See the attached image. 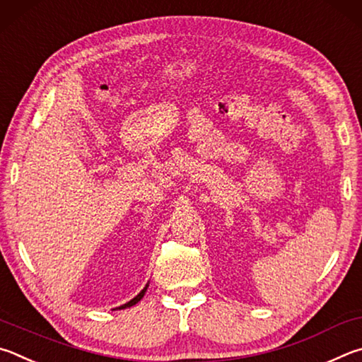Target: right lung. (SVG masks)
I'll use <instances>...</instances> for the list:
<instances>
[{
    "instance_id": "obj_1",
    "label": "right lung",
    "mask_w": 362,
    "mask_h": 362,
    "mask_svg": "<svg viewBox=\"0 0 362 362\" xmlns=\"http://www.w3.org/2000/svg\"><path fill=\"white\" fill-rule=\"evenodd\" d=\"M148 286L149 284H146L144 286V289H141V293H139L138 296H135L133 297V299L130 300V302H127V303H124V305H120V307H117V310H122V308H127V307H132V305H135V303H138L139 300L143 299V296H144V293H146V289H148Z\"/></svg>"
}]
</instances>
